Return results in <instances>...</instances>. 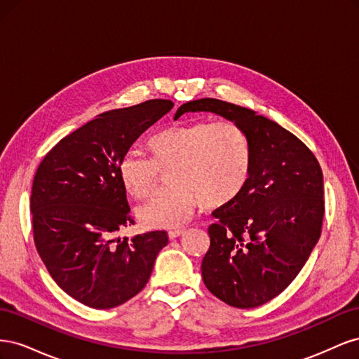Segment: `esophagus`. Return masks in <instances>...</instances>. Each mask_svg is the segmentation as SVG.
I'll list each match as a JSON object with an SVG mask.
<instances>
[{"instance_id":"1","label":"esophagus","mask_w":359,"mask_h":359,"mask_svg":"<svg viewBox=\"0 0 359 359\" xmlns=\"http://www.w3.org/2000/svg\"><path fill=\"white\" fill-rule=\"evenodd\" d=\"M184 232V229H173V231H169V240H175V238H178V236H181Z\"/></svg>"}]
</instances>
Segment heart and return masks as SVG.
<instances>
[{
    "instance_id": "obj_1",
    "label": "heart",
    "mask_w": 359,
    "mask_h": 359,
    "mask_svg": "<svg viewBox=\"0 0 359 359\" xmlns=\"http://www.w3.org/2000/svg\"><path fill=\"white\" fill-rule=\"evenodd\" d=\"M153 157L130 149L118 163L126 191L144 198L156 187L160 172H168L170 187L156 191L137 208L147 227H177L190 220L202 201L206 208H222L247 187L253 151L245 130L235 121L199 119L173 126L149 139Z\"/></svg>"
}]
</instances>
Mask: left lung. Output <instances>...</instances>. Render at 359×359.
<instances>
[{"label":"left lung","instance_id":"1","mask_svg":"<svg viewBox=\"0 0 359 359\" xmlns=\"http://www.w3.org/2000/svg\"><path fill=\"white\" fill-rule=\"evenodd\" d=\"M198 111L240 124L253 151L247 187L212 212L203 283L232 307H259L295 280L319 240L325 212L322 169L302 140L252 109L199 99L180 106L177 115Z\"/></svg>","mask_w":359,"mask_h":359}]
</instances>
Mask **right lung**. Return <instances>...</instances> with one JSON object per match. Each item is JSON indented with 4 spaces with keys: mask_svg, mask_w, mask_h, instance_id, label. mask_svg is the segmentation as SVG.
Returning <instances> with one entry per match:
<instances>
[{
    "mask_svg": "<svg viewBox=\"0 0 359 359\" xmlns=\"http://www.w3.org/2000/svg\"><path fill=\"white\" fill-rule=\"evenodd\" d=\"M173 107L154 99L100 114L62 137L41 160L31 190L37 252L55 283L91 309H114L142 290L166 231L132 240L133 224L118 163L148 127Z\"/></svg>",
    "mask_w": 359,
    "mask_h": 359,
    "instance_id": "1",
    "label": "right lung"
}]
</instances>
